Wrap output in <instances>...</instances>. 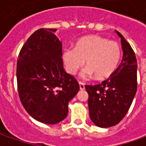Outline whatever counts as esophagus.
Instances as JSON below:
<instances>
[{
	"label": "esophagus",
	"instance_id": "34e87169",
	"mask_svg": "<svg viewBox=\"0 0 146 146\" xmlns=\"http://www.w3.org/2000/svg\"><path fill=\"white\" fill-rule=\"evenodd\" d=\"M79 84H80V90H84L85 87H84V83H82V82H79Z\"/></svg>",
	"mask_w": 146,
	"mask_h": 146
}]
</instances>
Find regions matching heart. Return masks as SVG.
I'll return each mask as SVG.
<instances>
[{
  "label": "heart",
  "instance_id": "1",
  "mask_svg": "<svg viewBox=\"0 0 146 146\" xmlns=\"http://www.w3.org/2000/svg\"><path fill=\"white\" fill-rule=\"evenodd\" d=\"M121 53V47L118 42L100 36H89L80 39L75 48H66L63 62L66 70L75 75L85 61L88 67L83 71V77L87 78L94 75L98 80H105L117 69Z\"/></svg>",
  "mask_w": 146,
  "mask_h": 146
}]
</instances>
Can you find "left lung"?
<instances>
[{"label": "left lung", "mask_w": 146, "mask_h": 146, "mask_svg": "<svg viewBox=\"0 0 146 146\" xmlns=\"http://www.w3.org/2000/svg\"><path fill=\"white\" fill-rule=\"evenodd\" d=\"M123 59L115 72L102 84L85 85L89 117L100 127L115 126L127 113L137 89V62L129 43L119 31Z\"/></svg>", "instance_id": "1"}]
</instances>
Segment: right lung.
<instances>
[{"label":"right lung","mask_w":146,"mask_h":146,"mask_svg":"<svg viewBox=\"0 0 146 146\" xmlns=\"http://www.w3.org/2000/svg\"><path fill=\"white\" fill-rule=\"evenodd\" d=\"M57 29L40 28L27 39L17 61V84L21 102L32 118L46 124L62 121L68 103L80 89L66 73Z\"/></svg>","instance_id":"obj_1"}]
</instances>
